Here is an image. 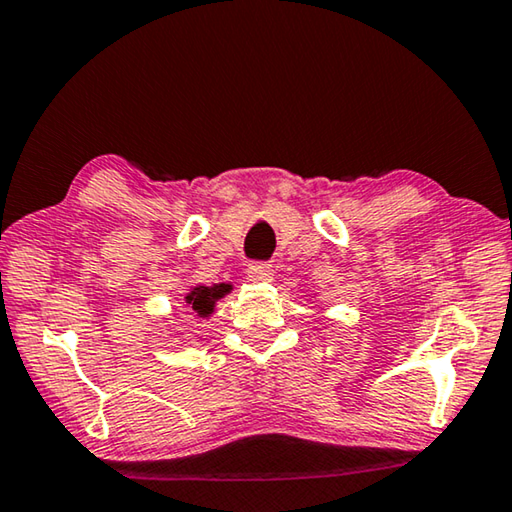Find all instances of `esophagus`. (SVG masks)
Wrapping results in <instances>:
<instances>
[{
    "instance_id": "1",
    "label": "esophagus",
    "mask_w": 512,
    "mask_h": 512,
    "mask_svg": "<svg viewBox=\"0 0 512 512\" xmlns=\"http://www.w3.org/2000/svg\"><path fill=\"white\" fill-rule=\"evenodd\" d=\"M247 276L251 283H270L274 279V267L270 263H251Z\"/></svg>"
}]
</instances>
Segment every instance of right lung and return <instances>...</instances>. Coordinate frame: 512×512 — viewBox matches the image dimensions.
<instances>
[{
  "label": "right lung",
  "instance_id": "obj_1",
  "mask_svg": "<svg viewBox=\"0 0 512 512\" xmlns=\"http://www.w3.org/2000/svg\"><path fill=\"white\" fill-rule=\"evenodd\" d=\"M229 292H231L229 283H215V285H209V288H206V285H197V288H193L186 294V303L197 312V317H211L215 301H220L224 294Z\"/></svg>",
  "mask_w": 512,
  "mask_h": 512
}]
</instances>
